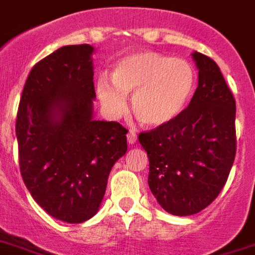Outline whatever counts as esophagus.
Returning <instances> with one entry per match:
<instances>
[{
  "label": "esophagus",
  "instance_id": "esophagus-1",
  "mask_svg": "<svg viewBox=\"0 0 255 255\" xmlns=\"http://www.w3.org/2000/svg\"><path fill=\"white\" fill-rule=\"evenodd\" d=\"M135 141H137V134H135L134 131L130 130L129 133H128V142H129L130 145H133V143H135Z\"/></svg>",
  "mask_w": 255,
  "mask_h": 255
}]
</instances>
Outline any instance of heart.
Returning a JSON list of instances; mask_svg holds the SVG:
<instances>
[{
	"label": "heart",
	"mask_w": 255,
	"mask_h": 255,
	"mask_svg": "<svg viewBox=\"0 0 255 255\" xmlns=\"http://www.w3.org/2000/svg\"><path fill=\"white\" fill-rule=\"evenodd\" d=\"M97 80V94L113 118L126 113V95L142 125L158 128L175 121L192 98L196 74L187 60L156 51H138L121 57L110 74Z\"/></svg>",
	"instance_id": "1"
}]
</instances>
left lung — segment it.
<instances>
[{
	"instance_id": "left-lung-1",
	"label": "left lung",
	"mask_w": 255,
	"mask_h": 255,
	"mask_svg": "<svg viewBox=\"0 0 255 255\" xmlns=\"http://www.w3.org/2000/svg\"><path fill=\"white\" fill-rule=\"evenodd\" d=\"M198 89L175 121L141 133L148 184L157 203L177 216L198 214L225 187L235 158V99L212 59L192 52Z\"/></svg>"
}]
</instances>
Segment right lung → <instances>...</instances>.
<instances>
[{"instance_id": "right-lung-1", "label": "right lung", "mask_w": 255, "mask_h": 255, "mask_svg": "<svg viewBox=\"0 0 255 255\" xmlns=\"http://www.w3.org/2000/svg\"><path fill=\"white\" fill-rule=\"evenodd\" d=\"M94 47L64 45L32 68L17 112L20 171L34 202L55 219L98 212L128 130L94 118Z\"/></svg>"}]
</instances>
